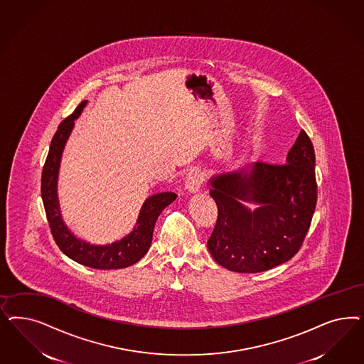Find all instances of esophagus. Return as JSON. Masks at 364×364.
<instances>
[{
  "label": "esophagus",
  "mask_w": 364,
  "mask_h": 364,
  "mask_svg": "<svg viewBox=\"0 0 364 364\" xmlns=\"http://www.w3.org/2000/svg\"><path fill=\"white\" fill-rule=\"evenodd\" d=\"M203 182V173L200 171L198 167H193L188 171L185 188H188L190 193H197L200 190V185Z\"/></svg>",
  "instance_id": "esophagus-1"
}]
</instances>
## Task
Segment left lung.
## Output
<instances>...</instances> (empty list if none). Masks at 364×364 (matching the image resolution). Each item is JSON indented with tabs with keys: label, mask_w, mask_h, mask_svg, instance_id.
<instances>
[{
	"label": "left lung",
	"mask_w": 364,
	"mask_h": 364,
	"mask_svg": "<svg viewBox=\"0 0 364 364\" xmlns=\"http://www.w3.org/2000/svg\"><path fill=\"white\" fill-rule=\"evenodd\" d=\"M209 190L217 223L208 249L226 269L257 273L294 257L304 242L316 208L315 150L304 129L287 164L257 162L250 171L213 176ZM252 201L260 208L250 211Z\"/></svg>",
	"instance_id": "left-lung-1"
}]
</instances>
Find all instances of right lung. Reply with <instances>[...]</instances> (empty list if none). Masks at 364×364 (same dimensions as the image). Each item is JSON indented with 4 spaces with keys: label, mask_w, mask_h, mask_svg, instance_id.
Listing matches in <instances>:
<instances>
[{
    "label": "right lung",
    "mask_w": 364,
    "mask_h": 364,
    "mask_svg": "<svg viewBox=\"0 0 364 364\" xmlns=\"http://www.w3.org/2000/svg\"><path fill=\"white\" fill-rule=\"evenodd\" d=\"M87 100L75 108L70 117L60 123L59 129L50 141L49 153L43 167L41 197L46 208L50 233L60 250L73 261L94 269H122L138 262L149 250L153 241L155 223L166 206L176 200V193H159L149 197L141 206L135 229L127 237L114 244L96 247L77 240L61 220L58 200V174L64 144L73 129L75 119L82 114Z\"/></svg>",
    "instance_id": "right-lung-1"
}]
</instances>
